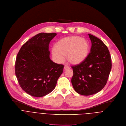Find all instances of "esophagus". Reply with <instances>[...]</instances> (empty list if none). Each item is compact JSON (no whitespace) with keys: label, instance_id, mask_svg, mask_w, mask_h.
Segmentation results:
<instances>
[{"label":"esophagus","instance_id":"34e87169","mask_svg":"<svg viewBox=\"0 0 126 126\" xmlns=\"http://www.w3.org/2000/svg\"><path fill=\"white\" fill-rule=\"evenodd\" d=\"M63 68H64V69L66 70V69H68V68H69V67H68V66H67V65H64Z\"/></svg>","mask_w":126,"mask_h":126}]
</instances>
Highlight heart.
I'll return each instance as SVG.
<instances>
[{"label": "heart", "instance_id": "1", "mask_svg": "<svg viewBox=\"0 0 126 126\" xmlns=\"http://www.w3.org/2000/svg\"><path fill=\"white\" fill-rule=\"evenodd\" d=\"M90 46L85 39L78 36H71L60 40L52 49V56L58 63H62L66 55L67 61L72 64L83 62L89 53Z\"/></svg>", "mask_w": 126, "mask_h": 126}]
</instances>
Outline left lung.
Returning <instances> with one entry per match:
<instances>
[{
	"label": "left lung",
	"instance_id": "left-lung-1",
	"mask_svg": "<svg viewBox=\"0 0 126 126\" xmlns=\"http://www.w3.org/2000/svg\"><path fill=\"white\" fill-rule=\"evenodd\" d=\"M88 35L92 44L90 52L83 62L72 66V86L77 93L85 96L96 94L104 87L112 68L107 47L95 36Z\"/></svg>",
	"mask_w": 126,
	"mask_h": 126
}]
</instances>
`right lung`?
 Returning a JSON list of instances; mask_svg holds the SVG:
<instances>
[{"label":"right lung","mask_w":126,"mask_h":126,"mask_svg":"<svg viewBox=\"0 0 126 126\" xmlns=\"http://www.w3.org/2000/svg\"><path fill=\"white\" fill-rule=\"evenodd\" d=\"M56 33H39L25 43L17 54L15 74L21 88L36 97L44 96L55 88L63 65L49 58V42Z\"/></svg>","instance_id":"obj_1"}]
</instances>
